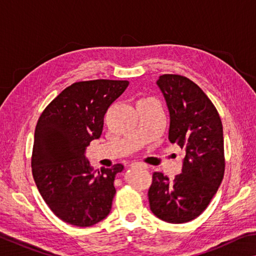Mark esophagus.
I'll return each mask as SVG.
<instances>
[{"label":"esophagus","instance_id":"1","mask_svg":"<svg viewBox=\"0 0 256 256\" xmlns=\"http://www.w3.org/2000/svg\"><path fill=\"white\" fill-rule=\"evenodd\" d=\"M131 167H133V168H136V167H140V168H148V166H146V164H144V162H132L131 164Z\"/></svg>","mask_w":256,"mask_h":256}]
</instances>
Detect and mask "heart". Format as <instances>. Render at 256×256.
Wrapping results in <instances>:
<instances>
[{"instance_id": "1", "label": "heart", "mask_w": 256, "mask_h": 256, "mask_svg": "<svg viewBox=\"0 0 256 256\" xmlns=\"http://www.w3.org/2000/svg\"><path fill=\"white\" fill-rule=\"evenodd\" d=\"M146 99H150V98H146Z\"/></svg>"}]
</instances>
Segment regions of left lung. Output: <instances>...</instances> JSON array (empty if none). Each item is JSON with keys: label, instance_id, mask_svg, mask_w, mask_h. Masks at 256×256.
Here are the masks:
<instances>
[{"label": "left lung", "instance_id": "left-lung-1", "mask_svg": "<svg viewBox=\"0 0 256 256\" xmlns=\"http://www.w3.org/2000/svg\"><path fill=\"white\" fill-rule=\"evenodd\" d=\"M157 84L170 110L168 138L184 150L185 158L174 180L154 172L148 190L150 210L164 222L184 224L206 209L222 184V123L214 104L188 78L164 74Z\"/></svg>", "mask_w": 256, "mask_h": 256}]
</instances>
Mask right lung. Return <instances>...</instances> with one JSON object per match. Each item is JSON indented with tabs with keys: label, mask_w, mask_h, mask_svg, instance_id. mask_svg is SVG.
I'll return each mask as SVG.
<instances>
[{
	"label": "right lung",
	"mask_w": 256,
	"mask_h": 256,
	"mask_svg": "<svg viewBox=\"0 0 256 256\" xmlns=\"http://www.w3.org/2000/svg\"><path fill=\"white\" fill-rule=\"evenodd\" d=\"M126 80H90L68 86L42 112L34 130V180L53 214L64 222L90 227L110 212L115 175L122 164L96 175L86 148L102 136L104 116L128 88Z\"/></svg>",
	"instance_id": "1"
}]
</instances>
